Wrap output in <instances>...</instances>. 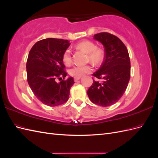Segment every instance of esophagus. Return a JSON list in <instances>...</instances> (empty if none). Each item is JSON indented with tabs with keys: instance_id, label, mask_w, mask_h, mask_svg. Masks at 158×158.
Wrapping results in <instances>:
<instances>
[{
	"instance_id": "1",
	"label": "esophagus",
	"mask_w": 158,
	"mask_h": 158,
	"mask_svg": "<svg viewBox=\"0 0 158 158\" xmlns=\"http://www.w3.org/2000/svg\"><path fill=\"white\" fill-rule=\"evenodd\" d=\"M80 79V78H74V82H77V81H78Z\"/></svg>"
}]
</instances>
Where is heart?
Wrapping results in <instances>:
<instances>
[{"instance_id": "b5f03b06", "label": "heart", "mask_w": 158, "mask_h": 158, "mask_svg": "<svg viewBox=\"0 0 158 158\" xmlns=\"http://www.w3.org/2000/svg\"><path fill=\"white\" fill-rule=\"evenodd\" d=\"M78 49L84 51L88 54V60L94 64L98 65L102 62L104 56L103 49L96 47L94 43L89 40H83L76 45ZM63 60L66 64H69L72 62L71 52L69 49H66L63 55ZM92 70L90 65H76L69 70V74L74 78H80L83 75L89 73Z\"/></svg>"}]
</instances>
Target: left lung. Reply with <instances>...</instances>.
I'll use <instances>...</instances> for the list:
<instances>
[{
	"instance_id": "obj_1",
	"label": "left lung",
	"mask_w": 158,
	"mask_h": 158,
	"mask_svg": "<svg viewBox=\"0 0 158 158\" xmlns=\"http://www.w3.org/2000/svg\"><path fill=\"white\" fill-rule=\"evenodd\" d=\"M94 39L104 47L105 58L99 69L93 74L102 82L93 80L88 90L92 103L108 107L117 102L125 93L131 77V61L126 46L111 33L102 32L94 35Z\"/></svg>"
}]
</instances>
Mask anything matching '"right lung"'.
<instances>
[{
    "label": "right lung",
    "mask_w": 158,
    "mask_h": 158,
    "mask_svg": "<svg viewBox=\"0 0 158 158\" xmlns=\"http://www.w3.org/2000/svg\"><path fill=\"white\" fill-rule=\"evenodd\" d=\"M69 41L47 38L37 41L28 55L26 70L27 82L33 93L46 106L55 107L68 101L73 77L61 80L67 75L64 71L63 55L70 45Z\"/></svg>",
    "instance_id": "add662e5"
}]
</instances>
